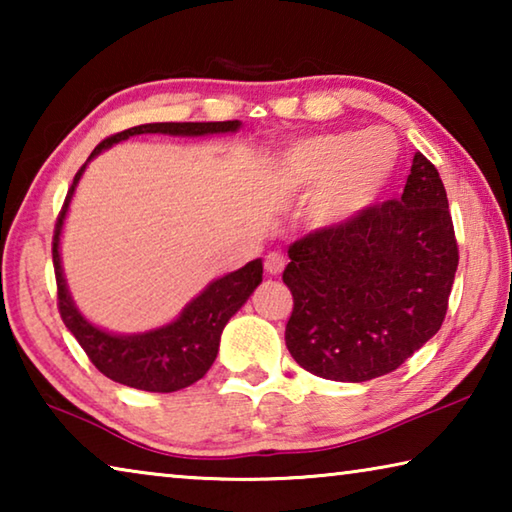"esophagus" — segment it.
<instances>
[{"mask_svg": "<svg viewBox=\"0 0 512 512\" xmlns=\"http://www.w3.org/2000/svg\"><path fill=\"white\" fill-rule=\"evenodd\" d=\"M264 271L268 275H280L284 271V257L280 253H268L264 257Z\"/></svg>", "mask_w": 512, "mask_h": 512, "instance_id": "1", "label": "esophagus"}]
</instances>
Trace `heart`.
<instances>
[{
  "mask_svg": "<svg viewBox=\"0 0 512 512\" xmlns=\"http://www.w3.org/2000/svg\"><path fill=\"white\" fill-rule=\"evenodd\" d=\"M400 146L393 133L311 135L284 149L273 162L277 183L291 192L316 187L309 219L320 228H341L366 214L391 185Z\"/></svg>",
  "mask_w": 512,
  "mask_h": 512,
  "instance_id": "1",
  "label": "heart"
}]
</instances>
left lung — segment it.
<instances>
[{"label": "left lung", "instance_id": "obj_1", "mask_svg": "<svg viewBox=\"0 0 512 512\" xmlns=\"http://www.w3.org/2000/svg\"><path fill=\"white\" fill-rule=\"evenodd\" d=\"M284 329L311 375L368 381L420 350L447 316L458 244L438 169L415 153L404 194L289 246Z\"/></svg>", "mask_w": 512, "mask_h": 512}]
</instances>
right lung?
Listing matches in <instances>:
<instances>
[{
	"instance_id": "obj_1",
	"label": "right lung",
	"mask_w": 512,
	"mask_h": 512,
	"mask_svg": "<svg viewBox=\"0 0 512 512\" xmlns=\"http://www.w3.org/2000/svg\"><path fill=\"white\" fill-rule=\"evenodd\" d=\"M239 121H167V124H142L128 131L115 133L103 140L90 158L101 153L108 146L117 144L131 135L142 133H169V135H207V133H230L237 131ZM83 167L76 171L72 187L67 189L65 203L54 228V241H51V255H54L56 273V293L58 311L63 323L74 339L79 341L83 352L94 363V368L103 372L117 384L140 388L149 393H173L180 388L192 386L201 379L216 359L219 352L221 332L228 320L237 314L239 307L248 300L250 293L262 282V262H248L244 268L212 282L201 296L189 302L178 320L171 325L155 329V332L137 336H112L103 329L90 325L79 311H76L72 298H69L63 268H60L58 237L63 228V219L79 183Z\"/></svg>"
}]
</instances>
